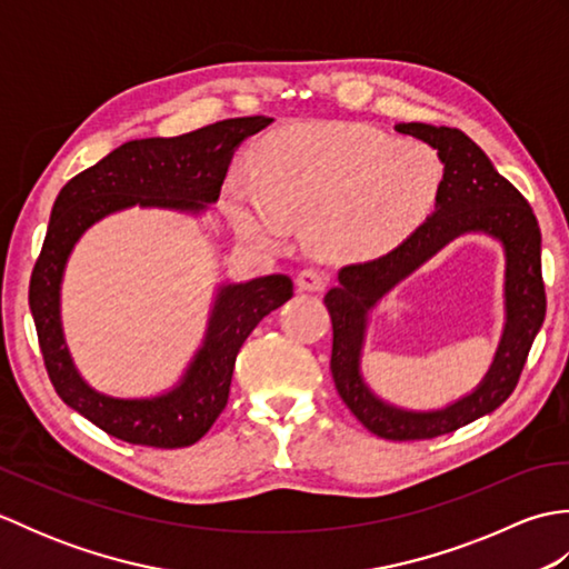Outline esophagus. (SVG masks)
Masks as SVG:
<instances>
[{
	"label": "esophagus",
	"instance_id": "obj_1",
	"mask_svg": "<svg viewBox=\"0 0 569 569\" xmlns=\"http://www.w3.org/2000/svg\"><path fill=\"white\" fill-rule=\"evenodd\" d=\"M296 286L300 288V291L320 293V291H325V286H328V278H325V273H320L316 269H303L296 276Z\"/></svg>",
	"mask_w": 569,
	"mask_h": 569
}]
</instances>
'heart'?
Here are the masks:
<instances>
[{"label": "heart", "mask_w": 569, "mask_h": 569, "mask_svg": "<svg viewBox=\"0 0 569 569\" xmlns=\"http://www.w3.org/2000/svg\"><path fill=\"white\" fill-rule=\"evenodd\" d=\"M445 178L428 143L361 124L291 127L266 139L261 176L227 180L222 210L239 237L281 241L306 217L308 247L325 259H377L428 220Z\"/></svg>", "instance_id": "1"}]
</instances>
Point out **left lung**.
Returning a JSON list of instances; mask_svg holds the SVG:
<instances>
[{
    "label": "left lung",
    "instance_id": "left-lung-1",
    "mask_svg": "<svg viewBox=\"0 0 569 569\" xmlns=\"http://www.w3.org/2000/svg\"><path fill=\"white\" fill-rule=\"evenodd\" d=\"M393 129L438 151L445 166L442 188L432 214L401 247L337 273L340 283L325 296L332 318L330 369L337 393L367 430L383 440H430L489 416L516 389L546 320L540 227L526 198L465 131L422 122H401ZM465 233H485L505 249V330L498 352L482 381L457 402L428 411L396 407L373 392L360 371L370 312L398 282Z\"/></svg>",
    "mask_w": 569,
    "mask_h": 569
}]
</instances>
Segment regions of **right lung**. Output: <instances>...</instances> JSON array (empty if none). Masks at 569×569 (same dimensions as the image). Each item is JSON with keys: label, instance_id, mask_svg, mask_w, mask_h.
<instances>
[{"label": "right lung", "instance_id": "1", "mask_svg": "<svg viewBox=\"0 0 569 569\" xmlns=\"http://www.w3.org/2000/svg\"><path fill=\"white\" fill-rule=\"evenodd\" d=\"M271 122V117H239L173 139L127 141L58 192L31 273L29 306L56 393L112 438L166 450L198 442L227 406L241 345L293 296V281L286 273L222 281L202 342L180 379L153 396H112L84 381L66 342L60 296L72 249L90 227L131 208L202 217L220 200L234 151Z\"/></svg>", "mask_w": 569, "mask_h": 569}]
</instances>
